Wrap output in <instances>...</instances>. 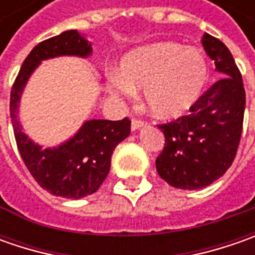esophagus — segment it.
Masks as SVG:
<instances>
[{
	"label": "esophagus",
	"mask_w": 255,
	"mask_h": 255,
	"mask_svg": "<svg viewBox=\"0 0 255 255\" xmlns=\"http://www.w3.org/2000/svg\"><path fill=\"white\" fill-rule=\"evenodd\" d=\"M146 125L144 121L142 119H132V130H137V129H140Z\"/></svg>",
	"instance_id": "1"
}]
</instances>
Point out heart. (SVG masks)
Masks as SVG:
<instances>
[{"label": "heart", "instance_id": "1", "mask_svg": "<svg viewBox=\"0 0 255 255\" xmlns=\"http://www.w3.org/2000/svg\"><path fill=\"white\" fill-rule=\"evenodd\" d=\"M209 79L210 66L200 51L177 42H156L126 55L108 86L115 95L144 89L149 112L160 119H176L199 102Z\"/></svg>", "mask_w": 255, "mask_h": 255}]
</instances>
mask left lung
<instances>
[{"instance_id": "left-lung-1", "label": "left lung", "mask_w": 255, "mask_h": 255, "mask_svg": "<svg viewBox=\"0 0 255 255\" xmlns=\"http://www.w3.org/2000/svg\"><path fill=\"white\" fill-rule=\"evenodd\" d=\"M203 46L224 75L201 95L189 115L160 123L164 147L156 159L163 180L183 190H197L229 170L240 144L246 91L240 69L220 39L204 34Z\"/></svg>"}]
</instances>
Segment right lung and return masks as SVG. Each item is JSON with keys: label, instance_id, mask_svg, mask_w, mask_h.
Returning <instances> with one entry per match:
<instances>
[{"label": "right lung", "instance_id": "add662e5", "mask_svg": "<svg viewBox=\"0 0 255 255\" xmlns=\"http://www.w3.org/2000/svg\"><path fill=\"white\" fill-rule=\"evenodd\" d=\"M91 52V42L75 29L39 42L25 58L9 98L15 142L25 166L42 189L66 199H81L99 189L109 174L115 147L130 133V121H88L68 142L42 149L22 132L16 119L18 103L28 78L41 61L61 55L85 58Z\"/></svg>", "mask_w": 255, "mask_h": 255}]
</instances>
